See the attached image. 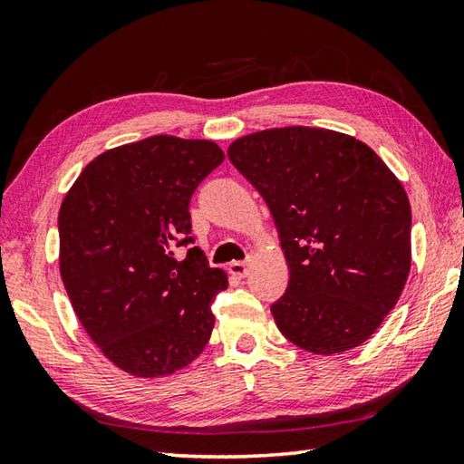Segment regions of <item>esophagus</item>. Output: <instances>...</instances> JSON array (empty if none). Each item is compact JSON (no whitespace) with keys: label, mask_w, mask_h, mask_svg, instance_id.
<instances>
[{"label":"esophagus","mask_w":464,"mask_h":464,"mask_svg":"<svg viewBox=\"0 0 464 464\" xmlns=\"http://www.w3.org/2000/svg\"><path fill=\"white\" fill-rule=\"evenodd\" d=\"M229 271H231L233 277H239V279L247 277V275H249V263L247 261H233L229 265Z\"/></svg>","instance_id":"1"}]
</instances>
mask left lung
Masks as SVG:
<instances>
[{
    "label": "left lung",
    "mask_w": 464,
    "mask_h": 464,
    "mask_svg": "<svg viewBox=\"0 0 464 464\" xmlns=\"http://www.w3.org/2000/svg\"><path fill=\"white\" fill-rule=\"evenodd\" d=\"M231 163L277 225L289 285L271 313L314 354L367 341L411 271V203L369 145L319 127H279L235 140Z\"/></svg>",
    "instance_id": "left-lung-1"
}]
</instances>
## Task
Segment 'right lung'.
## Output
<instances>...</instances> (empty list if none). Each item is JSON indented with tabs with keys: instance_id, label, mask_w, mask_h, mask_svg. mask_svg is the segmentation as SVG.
I'll return each instance as SVG.
<instances>
[{
	"instance_id": "1",
	"label": "right lung",
	"mask_w": 464,
	"mask_h": 464,
	"mask_svg": "<svg viewBox=\"0 0 464 464\" xmlns=\"http://www.w3.org/2000/svg\"><path fill=\"white\" fill-rule=\"evenodd\" d=\"M225 160L205 140L153 135L97 155L59 209V271L77 319L115 367L165 377L209 343L227 275L193 243L189 201Z\"/></svg>"
}]
</instances>
